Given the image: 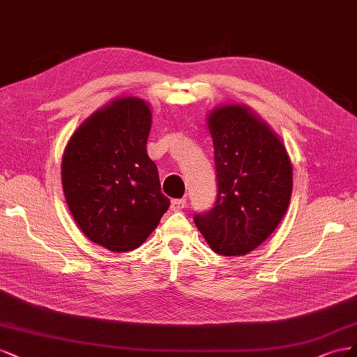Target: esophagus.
I'll list each match as a JSON object with an SVG mask.
<instances>
[{"label":"esophagus","mask_w":357,"mask_h":357,"mask_svg":"<svg viewBox=\"0 0 357 357\" xmlns=\"http://www.w3.org/2000/svg\"><path fill=\"white\" fill-rule=\"evenodd\" d=\"M185 206H187V199H175V200H172V205H170L172 211H175V212L182 211Z\"/></svg>","instance_id":"esophagus-1"}]
</instances>
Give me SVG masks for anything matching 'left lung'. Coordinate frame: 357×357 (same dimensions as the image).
<instances>
[{
    "mask_svg": "<svg viewBox=\"0 0 357 357\" xmlns=\"http://www.w3.org/2000/svg\"><path fill=\"white\" fill-rule=\"evenodd\" d=\"M217 200L195 213V222L212 251L243 256L277 229L286 213L293 172L287 151L273 131L238 105L212 110Z\"/></svg>",
    "mask_w": 357,
    "mask_h": 357,
    "instance_id": "obj_1",
    "label": "left lung"
}]
</instances>
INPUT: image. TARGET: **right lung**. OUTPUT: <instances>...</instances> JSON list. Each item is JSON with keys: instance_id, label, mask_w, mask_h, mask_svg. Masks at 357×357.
Listing matches in <instances>:
<instances>
[{"instance_id": "obj_1", "label": "right lung", "mask_w": 357, "mask_h": 357, "mask_svg": "<svg viewBox=\"0 0 357 357\" xmlns=\"http://www.w3.org/2000/svg\"><path fill=\"white\" fill-rule=\"evenodd\" d=\"M151 122L144 100L118 98L88 118L64 152L61 175L71 215L109 251L140 247L170 206L148 157Z\"/></svg>"}]
</instances>
